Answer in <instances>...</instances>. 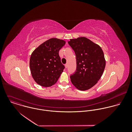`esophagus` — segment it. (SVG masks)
<instances>
[{
	"instance_id": "obj_1",
	"label": "esophagus",
	"mask_w": 132,
	"mask_h": 132,
	"mask_svg": "<svg viewBox=\"0 0 132 132\" xmlns=\"http://www.w3.org/2000/svg\"><path fill=\"white\" fill-rule=\"evenodd\" d=\"M64 66H65V68H68V64H65L64 65Z\"/></svg>"
}]
</instances>
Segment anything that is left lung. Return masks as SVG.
Instances as JSON below:
<instances>
[{"label": "left lung", "instance_id": "left-lung-1", "mask_svg": "<svg viewBox=\"0 0 132 132\" xmlns=\"http://www.w3.org/2000/svg\"><path fill=\"white\" fill-rule=\"evenodd\" d=\"M69 45L75 53L77 68L70 76L72 84L80 90H86L95 85L104 72L106 61L98 45L85 37L70 39Z\"/></svg>", "mask_w": 132, "mask_h": 132}]
</instances>
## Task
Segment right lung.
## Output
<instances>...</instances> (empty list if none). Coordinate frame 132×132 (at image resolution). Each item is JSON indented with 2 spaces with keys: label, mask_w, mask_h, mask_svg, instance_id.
Returning a JSON list of instances; mask_svg holds the SVG:
<instances>
[{
  "label": "right lung",
  "mask_w": 132,
  "mask_h": 132,
  "mask_svg": "<svg viewBox=\"0 0 132 132\" xmlns=\"http://www.w3.org/2000/svg\"><path fill=\"white\" fill-rule=\"evenodd\" d=\"M65 44L62 39L52 38L40 45L32 53L29 61L30 71L39 85L50 87L56 83L64 69L59 51Z\"/></svg>",
  "instance_id": "obj_1"
}]
</instances>
